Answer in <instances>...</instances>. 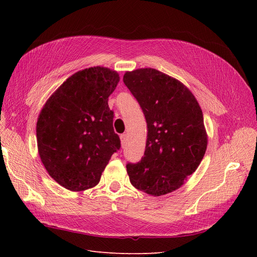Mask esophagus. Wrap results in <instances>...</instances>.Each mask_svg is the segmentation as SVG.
<instances>
[{
	"label": "esophagus",
	"mask_w": 257,
	"mask_h": 257,
	"mask_svg": "<svg viewBox=\"0 0 257 257\" xmlns=\"http://www.w3.org/2000/svg\"><path fill=\"white\" fill-rule=\"evenodd\" d=\"M120 141H121V145L122 146L125 145V143H126V135L125 134L120 135Z\"/></svg>",
	"instance_id": "esophagus-1"
}]
</instances>
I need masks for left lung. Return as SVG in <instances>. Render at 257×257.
Segmentation results:
<instances>
[{"instance_id":"8db88e82","label":"left lung","mask_w":257,"mask_h":257,"mask_svg":"<svg viewBox=\"0 0 257 257\" xmlns=\"http://www.w3.org/2000/svg\"><path fill=\"white\" fill-rule=\"evenodd\" d=\"M144 111L148 126L145 155L127 164L130 181L152 196L184 184L203 160L208 135L203 111L189 88L154 68H138L123 76Z\"/></svg>"}]
</instances>
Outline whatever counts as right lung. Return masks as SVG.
<instances>
[{"label": "right lung", "mask_w": 257, "mask_h": 257, "mask_svg": "<svg viewBox=\"0 0 257 257\" xmlns=\"http://www.w3.org/2000/svg\"><path fill=\"white\" fill-rule=\"evenodd\" d=\"M120 80L110 68L94 66L72 75L54 91L38 115V154L61 186L74 192L98 182L120 149L108 97Z\"/></svg>", "instance_id": "1"}]
</instances>
